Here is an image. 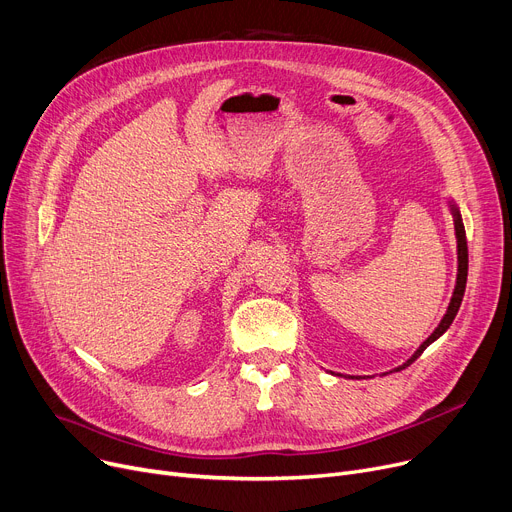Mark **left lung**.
<instances>
[{
	"label": "left lung",
	"instance_id": "obj_1",
	"mask_svg": "<svg viewBox=\"0 0 512 512\" xmlns=\"http://www.w3.org/2000/svg\"><path fill=\"white\" fill-rule=\"evenodd\" d=\"M450 211H452V218H454V232H456V253H459V272H456V286H454V292H452V299H450V305L446 309V315L442 317V321L438 324V328L432 332V336H429L417 351L413 353V357L409 361L402 363L400 367H396V371L409 367L415 359L421 357V353L425 351V348L432 344L434 340H438L454 321L456 313H459V307L463 303V294H465V286H467V270H469V253H467V236H465V226H463V220H461V211L459 207H456L452 201H450Z\"/></svg>",
	"mask_w": 512,
	"mask_h": 512
}]
</instances>
